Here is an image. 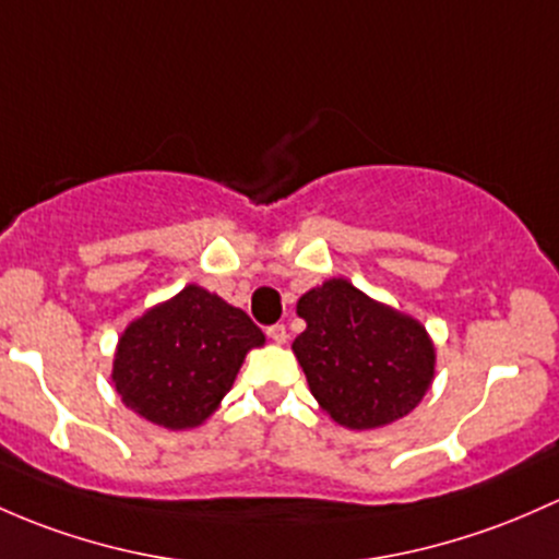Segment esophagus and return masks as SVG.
<instances>
[{
	"label": "esophagus",
	"instance_id": "obj_1",
	"mask_svg": "<svg viewBox=\"0 0 559 559\" xmlns=\"http://www.w3.org/2000/svg\"><path fill=\"white\" fill-rule=\"evenodd\" d=\"M267 337L273 340L275 345H284L289 334H286V326L284 324H275V326H267Z\"/></svg>",
	"mask_w": 559,
	"mask_h": 559
}]
</instances>
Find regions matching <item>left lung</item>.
<instances>
[{"label": "left lung", "mask_w": 559, "mask_h": 559, "mask_svg": "<svg viewBox=\"0 0 559 559\" xmlns=\"http://www.w3.org/2000/svg\"><path fill=\"white\" fill-rule=\"evenodd\" d=\"M305 332L292 343L319 407L350 431L402 420L437 372L431 334L348 278H329L297 299Z\"/></svg>", "instance_id": "8db88e82"}]
</instances>
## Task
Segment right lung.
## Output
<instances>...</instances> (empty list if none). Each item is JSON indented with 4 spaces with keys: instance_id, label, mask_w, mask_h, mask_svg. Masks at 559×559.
<instances>
[{
    "instance_id": "add662e5",
    "label": "right lung",
    "mask_w": 559,
    "mask_h": 559,
    "mask_svg": "<svg viewBox=\"0 0 559 559\" xmlns=\"http://www.w3.org/2000/svg\"><path fill=\"white\" fill-rule=\"evenodd\" d=\"M264 334L235 305L198 284L157 302L120 334L111 383L131 413L168 428H198L219 409Z\"/></svg>"
}]
</instances>
